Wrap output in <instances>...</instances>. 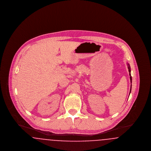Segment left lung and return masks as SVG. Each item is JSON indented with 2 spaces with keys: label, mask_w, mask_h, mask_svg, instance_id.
Instances as JSON below:
<instances>
[{
  "label": "left lung",
  "mask_w": 151,
  "mask_h": 151,
  "mask_svg": "<svg viewBox=\"0 0 151 151\" xmlns=\"http://www.w3.org/2000/svg\"><path fill=\"white\" fill-rule=\"evenodd\" d=\"M128 65V69H129V78H130V81H131V83H132V77L131 76V69H130V66L129 63H127ZM131 89H130V92H129V94L131 93Z\"/></svg>",
  "instance_id": "left-lung-1"
}]
</instances>
